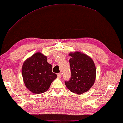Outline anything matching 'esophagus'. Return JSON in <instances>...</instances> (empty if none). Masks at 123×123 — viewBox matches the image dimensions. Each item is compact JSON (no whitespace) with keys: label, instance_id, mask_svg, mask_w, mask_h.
Wrapping results in <instances>:
<instances>
[{"label":"esophagus","instance_id":"esophagus-1","mask_svg":"<svg viewBox=\"0 0 123 123\" xmlns=\"http://www.w3.org/2000/svg\"><path fill=\"white\" fill-rule=\"evenodd\" d=\"M61 76H62L61 73H59L57 74V77L58 78H61Z\"/></svg>","mask_w":123,"mask_h":123}]
</instances>
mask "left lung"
<instances>
[{"mask_svg":"<svg viewBox=\"0 0 123 123\" xmlns=\"http://www.w3.org/2000/svg\"><path fill=\"white\" fill-rule=\"evenodd\" d=\"M69 60L71 77L65 81L70 91L78 94L86 92L95 83L96 67L93 60L86 55L80 52L70 53Z\"/></svg>","mask_w":123,"mask_h":123,"instance_id":"1","label":"left lung"}]
</instances>
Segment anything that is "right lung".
Segmentation results:
<instances>
[{"mask_svg": "<svg viewBox=\"0 0 123 123\" xmlns=\"http://www.w3.org/2000/svg\"><path fill=\"white\" fill-rule=\"evenodd\" d=\"M22 74L26 86L34 93L45 92L57 78L56 74L52 71V66L48 63L46 56L40 52L33 55L25 61Z\"/></svg>", "mask_w": 123, "mask_h": 123, "instance_id": "obj_1", "label": "right lung"}]
</instances>
